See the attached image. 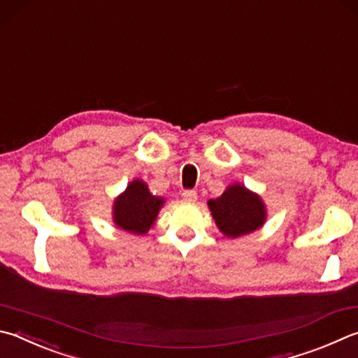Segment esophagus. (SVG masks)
Returning a JSON list of instances; mask_svg holds the SVG:
<instances>
[{"label":"esophagus","instance_id":"1","mask_svg":"<svg viewBox=\"0 0 358 358\" xmlns=\"http://www.w3.org/2000/svg\"><path fill=\"white\" fill-rule=\"evenodd\" d=\"M181 196H183V199L186 200V201H196L197 200V192L196 191H183V194H181Z\"/></svg>","mask_w":358,"mask_h":358}]
</instances>
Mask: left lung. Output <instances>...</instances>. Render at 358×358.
Wrapping results in <instances>:
<instances>
[{"instance_id": "obj_1", "label": "left lung", "mask_w": 358, "mask_h": 358, "mask_svg": "<svg viewBox=\"0 0 358 358\" xmlns=\"http://www.w3.org/2000/svg\"><path fill=\"white\" fill-rule=\"evenodd\" d=\"M219 231L227 238H239L262 229L268 219L263 199L241 183L227 186L222 196L208 200Z\"/></svg>"}]
</instances>
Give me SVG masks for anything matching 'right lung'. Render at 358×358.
I'll return each mask as SVG.
<instances>
[{
  "label": "right lung",
  "mask_w": 358,
  "mask_h": 358,
  "mask_svg": "<svg viewBox=\"0 0 358 358\" xmlns=\"http://www.w3.org/2000/svg\"><path fill=\"white\" fill-rule=\"evenodd\" d=\"M166 199L153 196L144 180L129 181L127 189L114 199L113 222L133 235H145L157 222Z\"/></svg>",
  "instance_id": "1"
}]
</instances>
